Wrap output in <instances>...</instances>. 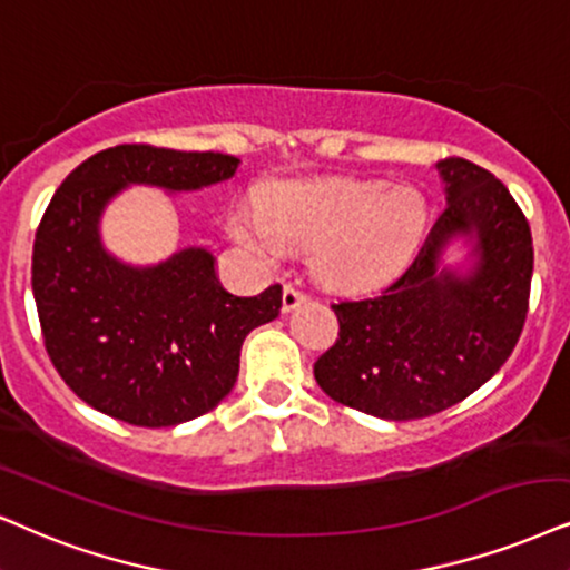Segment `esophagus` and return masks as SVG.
Masks as SVG:
<instances>
[{"label":"esophagus","mask_w":570,"mask_h":570,"mask_svg":"<svg viewBox=\"0 0 570 570\" xmlns=\"http://www.w3.org/2000/svg\"><path fill=\"white\" fill-rule=\"evenodd\" d=\"M307 294H302L299 289H294V286H286L284 289V297H281V307H284V313H289L299 305V302H305Z\"/></svg>","instance_id":"1"}]
</instances>
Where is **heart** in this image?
Segmentation results:
<instances>
[{"mask_svg": "<svg viewBox=\"0 0 570 570\" xmlns=\"http://www.w3.org/2000/svg\"><path fill=\"white\" fill-rule=\"evenodd\" d=\"M426 199L410 186L381 181L284 184L228 215L232 236L257 261L276 265L289 247L309 249L323 284L363 292L405 268L423 239Z\"/></svg>", "mask_w": 570, "mask_h": 570, "instance_id": "heart-1", "label": "heart"}]
</instances>
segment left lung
Returning a JSON list of instances; mask_svg holds the SVG:
<instances>
[{
	"label": "left lung",
	"mask_w": 570,
	"mask_h": 570,
	"mask_svg": "<svg viewBox=\"0 0 570 570\" xmlns=\"http://www.w3.org/2000/svg\"><path fill=\"white\" fill-rule=\"evenodd\" d=\"M446 205L415 261L373 297L336 302L338 338L315 360L331 400L384 421H415L487 384L529 313L534 247L508 186L463 157L436 165ZM455 235L474 247L468 274L442 269Z\"/></svg>",
	"instance_id": "left-lung-1"
}]
</instances>
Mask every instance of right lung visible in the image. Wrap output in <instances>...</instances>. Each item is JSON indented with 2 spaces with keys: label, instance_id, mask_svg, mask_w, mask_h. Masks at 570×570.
Returning a JSON list of instances; mask_svg holds the SVG:
<instances>
[{
  "label": "right lung",
  "instance_id": "obj_1",
  "mask_svg": "<svg viewBox=\"0 0 570 570\" xmlns=\"http://www.w3.org/2000/svg\"><path fill=\"white\" fill-rule=\"evenodd\" d=\"M236 168L232 155L120 144L55 191L33 242V299L49 360L86 405L163 429L205 415L234 389L244 338L276 318L281 286L236 297L199 247L134 268L102 247L99 218L131 184L194 191Z\"/></svg>",
  "mask_w": 570,
  "mask_h": 570
}]
</instances>
